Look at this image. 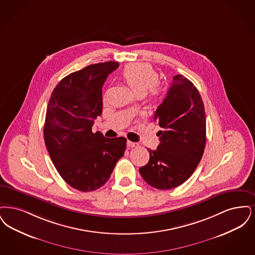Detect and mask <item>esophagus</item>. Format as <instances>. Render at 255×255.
Segmentation results:
<instances>
[{
    "label": "esophagus",
    "mask_w": 255,
    "mask_h": 255,
    "mask_svg": "<svg viewBox=\"0 0 255 255\" xmlns=\"http://www.w3.org/2000/svg\"><path fill=\"white\" fill-rule=\"evenodd\" d=\"M127 144H128V147H136V146H138V144L137 143H133V142H131V141H128L127 142Z\"/></svg>",
    "instance_id": "obj_1"
}]
</instances>
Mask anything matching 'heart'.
I'll list each match as a JSON object with an SVG mask.
<instances>
[{
  "mask_svg": "<svg viewBox=\"0 0 255 255\" xmlns=\"http://www.w3.org/2000/svg\"><path fill=\"white\" fill-rule=\"evenodd\" d=\"M123 80L136 95H144L147 90L150 97L156 98L160 90L157 87L158 73L146 64H131L124 68Z\"/></svg>",
  "mask_w": 255,
  "mask_h": 255,
  "instance_id": "obj_1",
  "label": "heart"
}]
</instances>
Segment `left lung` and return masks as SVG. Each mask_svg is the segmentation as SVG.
Masks as SVG:
<instances>
[{
    "instance_id": "left-lung-1",
    "label": "left lung",
    "mask_w": 255,
    "mask_h": 255,
    "mask_svg": "<svg viewBox=\"0 0 255 255\" xmlns=\"http://www.w3.org/2000/svg\"><path fill=\"white\" fill-rule=\"evenodd\" d=\"M154 121L163 128L160 144L148 148L149 161L139 168L144 181L158 189L177 188L186 182L202 159L206 145V113L198 89L176 75L158 107Z\"/></svg>"
}]
</instances>
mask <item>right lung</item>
<instances>
[{"instance_id":"add662e5","label":"right lung","mask_w":255,"mask_h":255,"mask_svg":"<svg viewBox=\"0 0 255 255\" xmlns=\"http://www.w3.org/2000/svg\"><path fill=\"white\" fill-rule=\"evenodd\" d=\"M117 62L90 65L70 73L53 89L47 105L44 143L57 171L80 191H93L111 177L127 139L92 132L103 111L102 88Z\"/></svg>"}]
</instances>
